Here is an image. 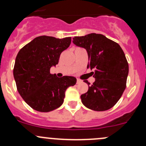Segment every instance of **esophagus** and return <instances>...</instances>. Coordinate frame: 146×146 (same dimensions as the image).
Masks as SVG:
<instances>
[{
    "label": "esophagus",
    "instance_id": "34e87169",
    "mask_svg": "<svg viewBox=\"0 0 146 146\" xmlns=\"http://www.w3.org/2000/svg\"><path fill=\"white\" fill-rule=\"evenodd\" d=\"M81 82H82L81 80H80V79H77V82H76V83L80 84V83H81Z\"/></svg>",
    "mask_w": 146,
    "mask_h": 146
}]
</instances>
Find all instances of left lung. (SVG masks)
<instances>
[{
    "label": "left lung",
    "instance_id": "1",
    "mask_svg": "<svg viewBox=\"0 0 146 146\" xmlns=\"http://www.w3.org/2000/svg\"><path fill=\"white\" fill-rule=\"evenodd\" d=\"M73 42L86 49L95 82L80 96L82 104L94 111H106L114 107L126 88L129 64L118 44L100 34L75 36Z\"/></svg>",
    "mask_w": 146,
    "mask_h": 146
}]
</instances>
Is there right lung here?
Instances as JSON below:
<instances>
[{"label": "right lung", "instance_id": "1", "mask_svg": "<svg viewBox=\"0 0 146 146\" xmlns=\"http://www.w3.org/2000/svg\"><path fill=\"white\" fill-rule=\"evenodd\" d=\"M70 42L71 37L40 36L17 54L13 69L17 91L35 110L48 112L58 108L64 102L66 89L76 85L75 77L58 78L50 73L51 67L58 64L60 55Z\"/></svg>", "mask_w": 146, "mask_h": 146}]
</instances>
